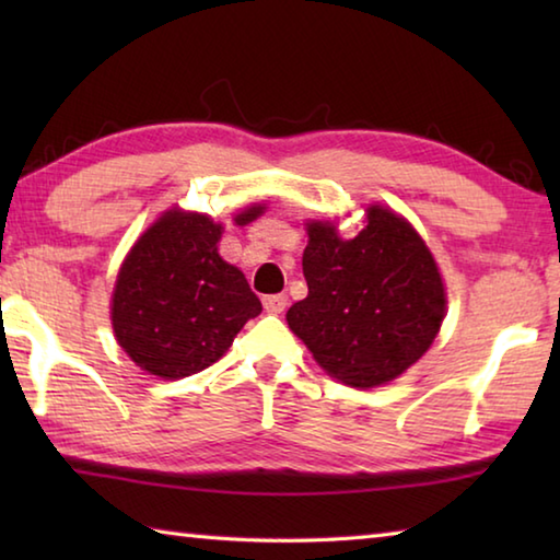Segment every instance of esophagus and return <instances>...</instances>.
<instances>
[{"instance_id": "esophagus-1", "label": "esophagus", "mask_w": 560, "mask_h": 560, "mask_svg": "<svg viewBox=\"0 0 560 560\" xmlns=\"http://www.w3.org/2000/svg\"><path fill=\"white\" fill-rule=\"evenodd\" d=\"M287 306H289L287 293H271V296H264V308H267L269 314H283Z\"/></svg>"}]
</instances>
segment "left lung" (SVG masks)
<instances>
[{
  "label": "left lung",
  "instance_id": "1",
  "mask_svg": "<svg viewBox=\"0 0 560 560\" xmlns=\"http://www.w3.org/2000/svg\"><path fill=\"white\" fill-rule=\"evenodd\" d=\"M303 277L308 296L289 308V328L346 385L395 381L442 326L447 299L438 264L420 234L383 207L368 210L353 240L311 222Z\"/></svg>",
  "mask_w": 560,
  "mask_h": 560
}]
</instances>
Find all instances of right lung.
Masks as SVG:
<instances>
[{
    "label": "right lung",
    "mask_w": 560,
    "mask_h": 560,
    "mask_svg": "<svg viewBox=\"0 0 560 560\" xmlns=\"http://www.w3.org/2000/svg\"><path fill=\"white\" fill-rule=\"evenodd\" d=\"M264 207L236 214L257 220ZM222 224L170 210L122 261L113 291V330L132 363L150 375L179 381L224 355L261 301L244 273L226 264L217 242Z\"/></svg>",
    "instance_id": "1"
}]
</instances>
